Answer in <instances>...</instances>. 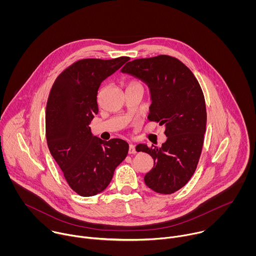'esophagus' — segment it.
<instances>
[{
	"label": "esophagus",
	"instance_id": "obj_1",
	"mask_svg": "<svg viewBox=\"0 0 256 256\" xmlns=\"http://www.w3.org/2000/svg\"><path fill=\"white\" fill-rule=\"evenodd\" d=\"M136 151L134 149V146L132 144H130L128 146V154H136Z\"/></svg>",
	"mask_w": 256,
	"mask_h": 256
}]
</instances>
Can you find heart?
<instances>
[{"label": "heart", "instance_id": "b5f03b06", "mask_svg": "<svg viewBox=\"0 0 256 256\" xmlns=\"http://www.w3.org/2000/svg\"><path fill=\"white\" fill-rule=\"evenodd\" d=\"M134 84H138V83H134Z\"/></svg>", "mask_w": 256, "mask_h": 256}]
</instances>
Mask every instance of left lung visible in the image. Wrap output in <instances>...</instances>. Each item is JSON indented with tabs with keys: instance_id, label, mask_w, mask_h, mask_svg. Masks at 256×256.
I'll use <instances>...</instances> for the list:
<instances>
[{
	"instance_id": "left-lung-1",
	"label": "left lung",
	"mask_w": 256,
	"mask_h": 256,
	"mask_svg": "<svg viewBox=\"0 0 256 256\" xmlns=\"http://www.w3.org/2000/svg\"><path fill=\"white\" fill-rule=\"evenodd\" d=\"M120 72L149 87L152 104L148 118L165 126L167 140L161 148L147 144L136 147V152L148 153L154 160L144 184L158 194H173L192 178L202 153L206 126L202 88L192 72L169 56L134 60Z\"/></svg>"
}]
</instances>
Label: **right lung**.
Here are the masks:
<instances>
[{
	"label": "right lung",
	"mask_w": 256,
	"mask_h": 256,
	"mask_svg": "<svg viewBox=\"0 0 256 256\" xmlns=\"http://www.w3.org/2000/svg\"><path fill=\"white\" fill-rule=\"evenodd\" d=\"M128 60V56L78 60L62 72L50 89L46 112L48 146L68 184L81 196L103 192L128 155L126 140H103L93 136L89 126L98 114L101 83Z\"/></svg>",
	"instance_id": "1"
}]
</instances>
